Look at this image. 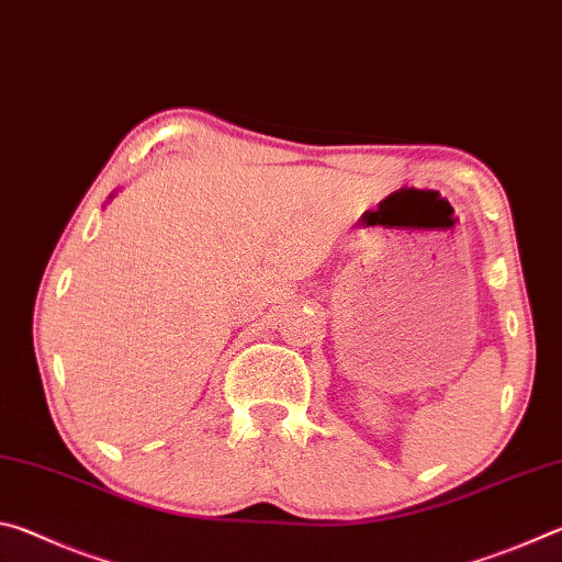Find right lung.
<instances>
[{
	"mask_svg": "<svg viewBox=\"0 0 562 562\" xmlns=\"http://www.w3.org/2000/svg\"><path fill=\"white\" fill-rule=\"evenodd\" d=\"M111 198H113V193H111V195H109V201H111Z\"/></svg>",
	"mask_w": 562,
	"mask_h": 562,
	"instance_id": "add662e5",
	"label": "right lung"
}]
</instances>
